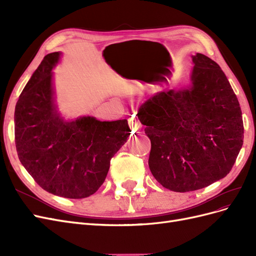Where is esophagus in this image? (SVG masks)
I'll return each mask as SVG.
<instances>
[{"label":"esophagus","mask_w":256,"mask_h":256,"mask_svg":"<svg viewBox=\"0 0 256 256\" xmlns=\"http://www.w3.org/2000/svg\"><path fill=\"white\" fill-rule=\"evenodd\" d=\"M129 122V127L132 129V131H140L142 129V124L138 120L136 115H132L131 118L128 120Z\"/></svg>","instance_id":"34e87169"}]
</instances>
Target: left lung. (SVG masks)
<instances>
[{
  "mask_svg": "<svg viewBox=\"0 0 256 256\" xmlns=\"http://www.w3.org/2000/svg\"><path fill=\"white\" fill-rule=\"evenodd\" d=\"M191 86L157 92L140 106L157 182L175 192L194 191L226 177L244 143L242 110L220 66L192 56Z\"/></svg>",
  "mask_w": 256,
  "mask_h": 256,
  "instance_id": "1",
  "label": "left lung"
}]
</instances>
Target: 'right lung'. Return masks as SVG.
<instances>
[{
    "instance_id": "1",
    "label": "right lung",
    "mask_w": 256,
    "mask_h": 256,
    "mask_svg": "<svg viewBox=\"0 0 256 256\" xmlns=\"http://www.w3.org/2000/svg\"><path fill=\"white\" fill-rule=\"evenodd\" d=\"M60 56H46L23 88L14 109V142L22 166L44 190L84 198L104 184L112 157L131 130L127 120L62 118L52 85V69Z\"/></svg>"
}]
</instances>
